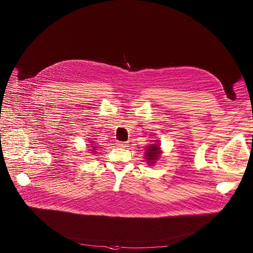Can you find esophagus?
Wrapping results in <instances>:
<instances>
[{"label": "esophagus", "mask_w": 253, "mask_h": 253, "mask_svg": "<svg viewBox=\"0 0 253 253\" xmlns=\"http://www.w3.org/2000/svg\"><path fill=\"white\" fill-rule=\"evenodd\" d=\"M127 145H128L127 142H121V141H118V142H117V146H118V147L124 148V147H126Z\"/></svg>", "instance_id": "obj_1"}]
</instances>
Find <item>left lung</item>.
<instances>
[{
	"instance_id": "obj_1",
	"label": "left lung",
	"mask_w": 253,
	"mask_h": 253,
	"mask_svg": "<svg viewBox=\"0 0 253 253\" xmlns=\"http://www.w3.org/2000/svg\"><path fill=\"white\" fill-rule=\"evenodd\" d=\"M161 150H160V143L152 144V145L148 146L145 150V159L148 162V164L151 166L154 164L160 157Z\"/></svg>"
}]
</instances>
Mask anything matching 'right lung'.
<instances>
[{"instance_id": "add662e5", "label": "right lung", "mask_w": 253, "mask_h": 253, "mask_svg": "<svg viewBox=\"0 0 253 253\" xmlns=\"http://www.w3.org/2000/svg\"><path fill=\"white\" fill-rule=\"evenodd\" d=\"M93 142V141H92ZM92 148H94V150H92V152H95V150H97V149H95V148H97L96 146H92Z\"/></svg>"}]
</instances>
